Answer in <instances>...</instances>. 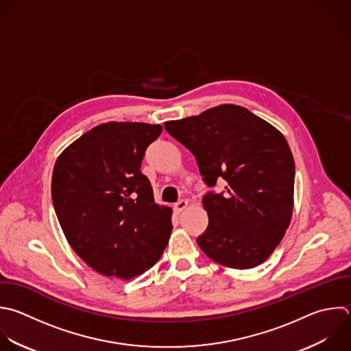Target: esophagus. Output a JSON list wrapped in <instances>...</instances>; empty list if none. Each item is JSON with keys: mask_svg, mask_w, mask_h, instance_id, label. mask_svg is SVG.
Returning <instances> with one entry per match:
<instances>
[{"mask_svg": "<svg viewBox=\"0 0 351 351\" xmlns=\"http://www.w3.org/2000/svg\"><path fill=\"white\" fill-rule=\"evenodd\" d=\"M186 206H188V200H180V202H177L176 204H174V210L177 211V213H181L182 210H185L186 208Z\"/></svg>", "mask_w": 351, "mask_h": 351, "instance_id": "34e87169", "label": "esophagus"}]
</instances>
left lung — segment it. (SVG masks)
Here are the masks:
<instances>
[{"mask_svg":"<svg viewBox=\"0 0 351 351\" xmlns=\"http://www.w3.org/2000/svg\"><path fill=\"white\" fill-rule=\"evenodd\" d=\"M195 156L208 191V226L196 241L213 261L251 269L267 259L289 225L295 163L284 136L248 110L223 104L165 123Z\"/></svg>","mask_w":351,"mask_h":351,"instance_id":"1","label":"left lung"}]
</instances>
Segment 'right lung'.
Returning a JSON list of instances; mask_svg holds the SVG:
<instances>
[{"label": "right lung", "mask_w": 351, "mask_h": 351, "mask_svg": "<svg viewBox=\"0 0 351 351\" xmlns=\"http://www.w3.org/2000/svg\"><path fill=\"white\" fill-rule=\"evenodd\" d=\"M160 125L108 122L67 147L52 176V200L73 250L96 271L130 278L167 245L171 208L155 203L141 173Z\"/></svg>", "instance_id": "right-lung-1"}]
</instances>
